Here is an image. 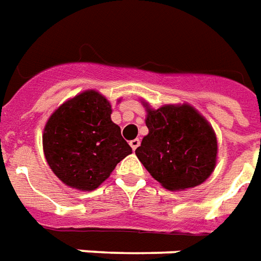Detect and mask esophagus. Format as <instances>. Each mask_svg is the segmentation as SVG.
Returning a JSON list of instances; mask_svg holds the SVG:
<instances>
[{
	"instance_id": "34e87169",
	"label": "esophagus",
	"mask_w": 261,
	"mask_h": 261,
	"mask_svg": "<svg viewBox=\"0 0 261 261\" xmlns=\"http://www.w3.org/2000/svg\"><path fill=\"white\" fill-rule=\"evenodd\" d=\"M140 144H141V141L138 140V138H136V140L130 141V146H131V148H133V149H134V150H136L137 148L140 146Z\"/></svg>"
}]
</instances>
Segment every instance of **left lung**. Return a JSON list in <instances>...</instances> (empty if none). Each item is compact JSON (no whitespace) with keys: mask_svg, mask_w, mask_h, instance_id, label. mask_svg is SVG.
I'll return each instance as SVG.
<instances>
[{"mask_svg":"<svg viewBox=\"0 0 261 261\" xmlns=\"http://www.w3.org/2000/svg\"><path fill=\"white\" fill-rule=\"evenodd\" d=\"M146 127L136 149L150 175L166 190L192 188L203 182L216 166L217 140L207 121L190 105L146 108Z\"/></svg>","mask_w":261,"mask_h":261,"instance_id":"obj_1","label":"left lung"}]
</instances>
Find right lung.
Wrapping results in <instances>:
<instances>
[{"label":"right lung","mask_w":261,"mask_h":261,"mask_svg":"<svg viewBox=\"0 0 261 261\" xmlns=\"http://www.w3.org/2000/svg\"><path fill=\"white\" fill-rule=\"evenodd\" d=\"M111 113L108 99L91 90L65 102L47 121L42 136L45 159L71 188L95 190L133 152Z\"/></svg>","instance_id":"1"}]
</instances>
